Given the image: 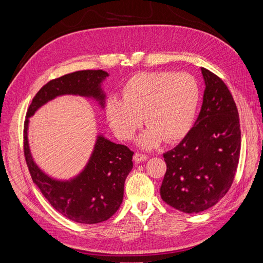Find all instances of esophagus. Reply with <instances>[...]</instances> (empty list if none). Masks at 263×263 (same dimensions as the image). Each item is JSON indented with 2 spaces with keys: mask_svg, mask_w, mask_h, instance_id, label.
<instances>
[{
  "mask_svg": "<svg viewBox=\"0 0 263 263\" xmlns=\"http://www.w3.org/2000/svg\"><path fill=\"white\" fill-rule=\"evenodd\" d=\"M148 157L146 155H141V154H135L134 155V160L136 163H140L142 161H146Z\"/></svg>",
  "mask_w": 263,
  "mask_h": 263,
  "instance_id": "esophagus-1",
  "label": "esophagus"
}]
</instances>
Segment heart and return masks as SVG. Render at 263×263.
<instances>
[{"instance_id":"heart-1","label":"heart","mask_w":263,"mask_h":263,"mask_svg":"<svg viewBox=\"0 0 263 263\" xmlns=\"http://www.w3.org/2000/svg\"><path fill=\"white\" fill-rule=\"evenodd\" d=\"M198 101L200 90L192 76L140 72L126 82L123 99L107 100L105 113L110 128L124 140L132 139L145 121L148 128L139 136L138 146L150 150L163 140L173 144L186 136L193 127Z\"/></svg>"}]
</instances>
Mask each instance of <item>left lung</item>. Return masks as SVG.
Listing matches in <instances>:
<instances>
[{
	"label": "left lung",
	"instance_id": "left-lung-1",
	"mask_svg": "<svg viewBox=\"0 0 263 263\" xmlns=\"http://www.w3.org/2000/svg\"><path fill=\"white\" fill-rule=\"evenodd\" d=\"M205 83L200 114L180 144L163 155L162 200L183 213L209 210L232 186L241 136L235 101L216 74L201 68Z\"/></svg>",
	"mask_w": 263,
	"mask_h": 263
}]
</instances>
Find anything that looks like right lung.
I'll return each instance as SVG.
<instances>
[{"mask_svg": "<svg viewBox=\"0 0 263 263\" xmlns=\"http://www.w3.org/2000/svg\"><path fill=\"white\" fill-rule=\"evenodd\" d=\"M108 76L103 70H83L48 82L33 99L24 126V149L33 182L55 211L80 224L104 221L119 209L124 197L125 180L133 169L134 153L98 133L84 168L72 178H53L36 163L31 154L28 141L29 118L47 103L63 95L92 100L103 109L106 94L102 85Z\"/></svg>", "mask_w": 263, "mask_h": 263, "instance_id": "add662e5", "label": "right lung"}]
</instances>
